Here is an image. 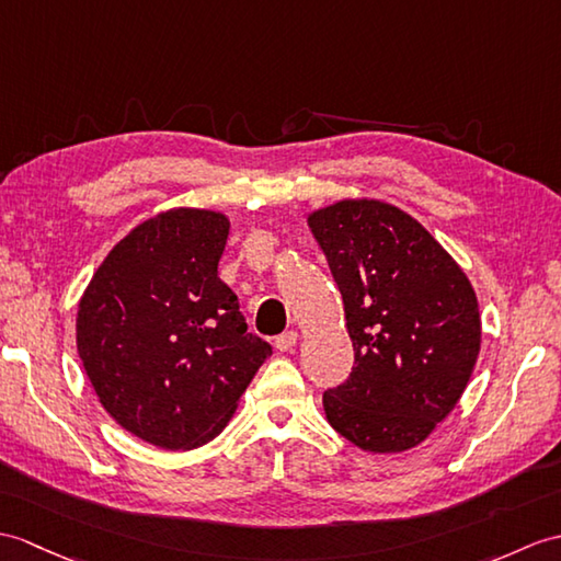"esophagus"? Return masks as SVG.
<instances>
[{
	"label": "esophagus",
	"instance_id": "obj_1",
	"mask_svg": "<svg viewBox=\"0 0 561 561\" xmlns=\"http://www.w3.org/2000/svg\"><path fill=\"white\" fill-rule=\"evenodd\" d=\"M296 342H298V332L289 330V332H284V334L277 336V340H275V348H277V351H294V348H296Z\"/></svg>",
	"mask_w": 561,
	"mask_h": 561
}]
</instances>
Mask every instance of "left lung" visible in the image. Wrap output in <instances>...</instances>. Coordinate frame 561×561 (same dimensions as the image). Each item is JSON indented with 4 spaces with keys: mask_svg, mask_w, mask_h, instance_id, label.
<instances>
[{
    "mask_svg": "<svg viewBox=\"0 0 561 561\" xmlns=\"http://www.w3.org/2000/svg\"><path fill=\"white\" fill-rule=\"evenodd\" d=\"M340 286L354 368L322 394L330 425L356 447L403 451L457 407L480 351L471 282L421 221L380 201L308 217Z\"/></svg>",
    "mask_w": 561,
    "mask_h": 561,
    "instance_id": "obj_1",
    "label": "left lung"
}]
</instances>
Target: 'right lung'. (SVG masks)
Segmentation results:
<instances>
[{
  "label": "right lung",
  "instance_id": "add662e5",
  "mask_svg": "<svg viewBox=\"0 0 561 561\" xmlns=\"http://www.w3.org/2000/svg\"><path fill=\"white\" fill-rule=\"evenodd\" d=\"M229 219L176 207L142 221L90 279L76 344L100 403L160 449L221 433L272 346L217 277Z\"/></svg>",
  "mask_w": 561,
  "mask_h": 561
}]
</instances>
